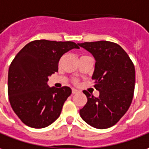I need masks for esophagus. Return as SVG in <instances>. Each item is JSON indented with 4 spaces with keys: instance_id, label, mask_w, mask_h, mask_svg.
<instances>
[{
    "instance_id": "34e87169",
    "label": "esophagus",
    "mask_w": 149,
    "mask_h": 149,
    "mask_svg": "<svg viewBox=\"0 0 149 149\" xmlns=\"http://www.w3.org/2000/svg\"><path fill=\"white\" fill-rule=\"evenodd\" d=\"M78 92H79V91H78V90L74 89V88H73V89H72V94H76V93H78Z\"/></svg>"
}]
</instances>
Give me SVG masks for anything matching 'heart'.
Segmentation results:
<instances>
[{
  "label": "heart",
  "mask_w": 149,
  "mask_h": 149,
  "mask_svg": "<svg viewBox=\"0 0 149 149\" xmlns=\"http://www.w3.org/2000/svg\"><path fill=\"white\" fill-rule=\"evenodd\" d=\"M72 82L74 84H78V80H77V79H74Z\"/></svg>",
  "instance_id": "1"
}]
</instances>
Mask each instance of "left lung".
<instances>
[{
	"label": "left lung",
	"instance_id": "obj_1",
	"mask_svg": "<svg viewBox=\"0 0 149 149\" xmlns=\"http://www.w3.org/2000/svg\"><path fill=\"white\" fill-rule=\"evenodd\" d=\"M79 45L96 59L92 76L98 97L84 91L88 101L79 114L97 129L111 127L127 113L134 96L135 65L120 45L110 41L84 42Z\"/></svg>",
	"mask_w": 149,
	"mask_h": 149
}]
</instances>
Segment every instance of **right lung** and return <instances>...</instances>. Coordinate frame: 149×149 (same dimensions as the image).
Returning <instances> with one entry per match:
<instances>
[{"label": "right lung", "instance_id": "obj_1", "mask_svg": "<svg viewBox=\"0 0 149 149\" xmlns=\"http://www.w3.org/2000/svg\"><path fill=\"white\" fill-rule=\"evenodd\" d=\"M79 46L72 41L36 40L15 56L9 68L8 96L13 110L25 125L44 128L58 118L71 89L49 88L47 81L58 70L62 55Z\"/></svg>", "mask_w": 149, "mask_h": 149}]
</instances>
